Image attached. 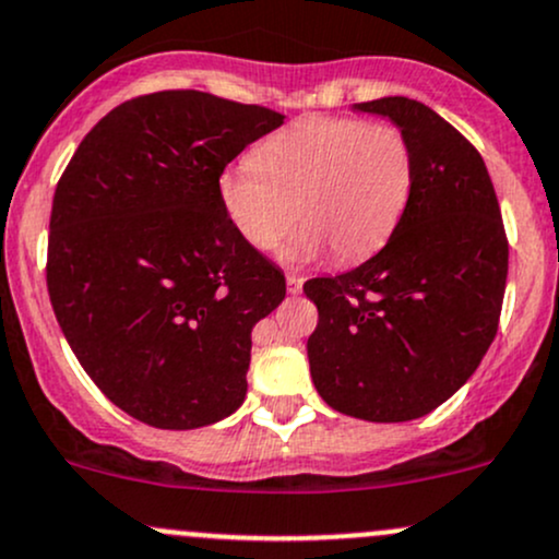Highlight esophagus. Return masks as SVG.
<instances>
[{
  "label": "esophagus",
  "mask_w": 559,
  "mask_h": 559,
  "mask_svg": "<svg viewBox=\"0 0 559 559\" xmlns=\"http://www.w3.org/2000/svg\"><path fill=\"white\" fill-rule=\"evenodd\" d=\"M286 289H289V294H299V292H302V278L289 273V275H286Z\"/></svg>",
  "instance_id": "34e87169"
}]
</instances>
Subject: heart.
Listing matches in <instances>:
<instances>
[{"label": "heart", "mask_w": 559, "mask_h": 559, "mask_svg": "<svg viewBox=\"0 0 559 559\" xmlns=\"http://www.w3.org/2000/svg\"><path fill=\"white\" fill-rule=\"evenodd\" d=\"M414 182V145L401 127L305 116L262 140L251 164L225 169L217 190L249 247L273 251L299 223L286 260L326 249L336 265H353L388 243Z\"/></svg>", "instance_id": "heart-1"}]
</instances>
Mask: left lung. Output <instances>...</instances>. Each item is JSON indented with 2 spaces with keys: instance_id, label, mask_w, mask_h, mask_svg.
I'll list each match as a JSON object with an SVG mask.
<instances>
[{
  "instance_id": "left-lung-1",
  "label": "left lung",
  "mask_w": 559,
  "mask_h": 559,
  "mask_svg": "<svg viewBox=\"0 0 559 559\" xmlns=\"http://www.w3.org/2000/svg\"><path fill=\"white\" fill-rule=\"evenodd\" d=\"M408 134L416 182L382 251L305 281L318 395L369 421L419 419L480 366L499 331L509 241L486 162L456 127L411 97L358 103Z\"/></svg>"
}]
</instances>
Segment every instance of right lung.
<instances>
[{
    "instance_id": "1",
    "label": "right lung",
    "mask_w": 559,
    "mask_h": 559,
    "mask_svg": "<svg viewBox=\"0 0 559 559\" xmlns=\"http://www.w3.org/2000/svg\"><path fill=\"white\" fill-rule=\"evenodd\" d=\"M284 124L278 110L199 90L116 106L55 188L47 292L82 369L158 429H195L243 403L251 329L286 278L219 201V175Z\"/></svg>"
}]
</instances>
